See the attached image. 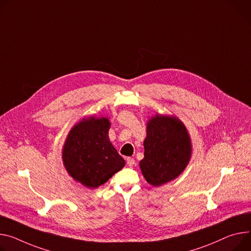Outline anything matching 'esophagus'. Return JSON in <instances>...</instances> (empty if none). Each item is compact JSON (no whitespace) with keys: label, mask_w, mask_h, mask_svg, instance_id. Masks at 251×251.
I'll use <instances>...</instances> for the list:
<instances>
[{"label":"esophagus","mask_w":251,"mask_h":251,"mask_svg":"<svg viewBox=\"0 0 251 251\" xmlns=\"http://www.w3.org/2000/svg\"><path fill=\"white\" fill-rule=\"evenodd\" d=\"M134 163H136V162H134L133 158H127L126 159V164H127L128 167H132L134 165Z\"/></svg>","instance_id":"1"}]
</instances>
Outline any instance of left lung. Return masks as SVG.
I'll return each instance as SVG.
<instances>
[{"label":"left lung","mask_w":251,"mask_h":251,"mask_svg":"<svg viewBox=\"0 0 251 251\" xmlns=\"http://www.w3.org/2000/svg\"><path fill=\"white\" fill-rule=\"evenodd\" d=\"M140 168L147 182L159 187L176 179L189 164L192 145L188 130L176 117L156 114L147 124Z\"/></svg>","instance_id":"8db88e82"}]
</instances>
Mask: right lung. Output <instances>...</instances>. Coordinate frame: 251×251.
<instances>
[{"label":"right lung","instance_id":"right-lung-1","mask_svg":"<svg viewBox=\"0 0 251 251\" xmlns=\"http://www.w3.org/2000/svg\"><path fill=\"white\" fill-rule=\"evenodd\" d=\"M109 127L106 118L83 119L71 128L63 146L66 171L87 188L104 184L126 165L109 141Z\"/></svg>","mask_w":251,"mask_h":251}]
</instances>
